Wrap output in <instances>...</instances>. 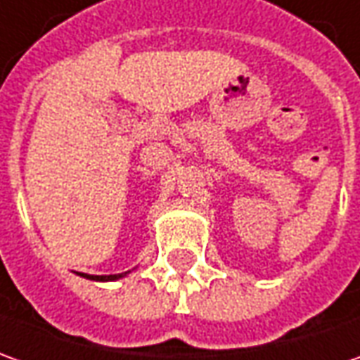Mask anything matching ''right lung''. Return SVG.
I'll list each match as a JSON object with an SVG mask.
<instances>
[{"label": "right lung", "instance_id": "add662e5", "mask_svg": "<svg viewBox=\"0 0 360 360\" xmlns=\"http://www.w3.org/2000/svg\"><path fill=\"white\" fill-rule=\"evenodd\" d=\"M83 275V273H81ZM119 277H123V273L121 275H101V277H89V279H95V281H113V279H119Z\"/></svg>", "mask_w": 360, "mask_h": 360}]
</instances>
